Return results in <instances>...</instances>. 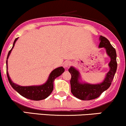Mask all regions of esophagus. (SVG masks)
<instances>
[{"instance_id":"obj_1","label":"esophagus","mask_w":126,"mask_h":126,"mask_svg":"<svg viewBox=\"0 0 126 126\" xmlns=\"http://www.w3.org/2000/svg\"><path fill=\"white\" fill-rule=\"evenodd\" d=\"M71 65V62L69 61H65L64 63H63V66H64V68H68L69 67V66Z\"/></svg>"}]
</instances>
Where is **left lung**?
Wrapping results in <instances>:
<instances>
[{
  "mask_svg": "<svg viewBox=\"0 0 126 126\" xmlns=\"http://www.w3.org/2000/svg\"><path fill=\"white\" fill-rule=\"evenodd\" d=\"M99 40L98 47L105 48L107 56L110 58L109 63L110 69L102 82L96 84L84 82L81 80V75L78 69L73 66L69 69V72L72 75L70 80L71 92L74 96L83 100H90L98 97L103 92L110 87L116 72L117 64L116 50L106 37L100 36Z\"/></svg>",
  "mask_w": 126,
  "mask_h": 126,
  "instance_id": "obj_1",
  "label": "left lung"
}]
</instances>
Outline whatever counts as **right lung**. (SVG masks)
Here are the masks:
<instances>
[{
  "mask_svg": "<svg viewBox=\"0 0 126 126\" xmlns=\"http://www.w3.org/2000/svg\"><path fill=\"white\" fill-rule=\"evenodd\" d=\"M17 39L18 38H16L13 44V47H12V49L9 51V53L7 54L6 60V70L7 78H8L10 84L14 90H16L18 93H19L21 96L36 101L45 99L48 96H49V95L50 94L53 90V83L55 79L60 76L64 72V69L61 66V67H59L54 69L50 73L47 81L42 85L22 86L13 83L9 75L8 72H7V69H7V59L9 57L12 49L14 47L15 43Z\"/></svg>",
  "mask_w": 126,
  "mask_h": 126,
  "instance_id": "right-lung-1",
  "label": "right lung"
}]
</instances>
